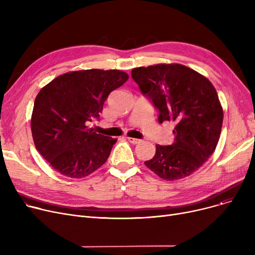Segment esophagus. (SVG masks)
Here are the masks:
<instances>
[{
    "label": "esophagus",
    "mask_w": 255,
    "mask_h": 255,
    "mask_svg": "<svg viewBox=\"0 0 255 255\" xmlns=\"http://www.w3.org/2000/svg\"><path fill=\"white\" fill-rule=\"evenodd\" d=\"M127 139H128V141H129V142H131V143H133V144L139 143V142L141 141V140H140V139H138V138H133V137H128Z\"/></svg>",
    "instance_id": "esophagus-1"
}]
</instances>
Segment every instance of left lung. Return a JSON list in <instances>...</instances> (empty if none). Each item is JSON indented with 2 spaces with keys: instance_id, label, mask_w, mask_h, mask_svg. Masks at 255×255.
<instances>
[{
  "instance_id": "1",
  "label": "left lung",
  "mask_w": 255,
  "mask_h": 255,
  "mask_svg": "<svg viewBox=\"0 0 255 255\" xmlns=\"http://www.w3.org/2000/svg\"><path fill=\"white\" fill-rule=\"evenodd\" d=\"M142 95L158 111L162 124H176L175 141L156 144L146 167L167 181L183 179L202 166L218 143L223 111L210 80L181 64L138 67L131 72Z\"/></svg>"
}]
</instances>
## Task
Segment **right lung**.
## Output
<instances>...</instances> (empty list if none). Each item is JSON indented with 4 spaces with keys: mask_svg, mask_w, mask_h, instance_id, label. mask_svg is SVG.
<instances>
[{
    "mask_svg": "<svg viewBox=\"0 0 255 255\" xmlns=\"http://www.w3.org/2000/svg\"><path fill=\"white\" fill-rule=\"evenodd\" d=\"M128 77L120 70L73 71L40 90L31 119L32 134L37 151L53 169L82 179L106 162L117 139L87 125L99 120L111 92Z\"/></svg>",
    "mask_w": 255,
    "mask_h": 255,
    "instance_id": "right-lung-1",
    "label": "right lung"
}]
</instances>
